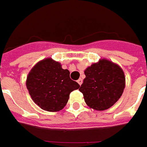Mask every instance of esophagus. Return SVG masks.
Segmentation results:
<instances>
[{
	"label": "esophagus",
	"mask_w": 147,
	"mask_h": 147,
	"mask_svg": "<svg viewBox=\"0 0 147 147\" xmlns=\"http://www.w3.org/2000/svg\"><path fill=\"white\" fill-rule=\"evenodd\" d=\"M82 82H83V81H82V78H79L78 80V83L79 85H81L82 84Z\"/></svg>",
	"instance_id": "34e87169"
}]
</instances>
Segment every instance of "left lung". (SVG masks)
<instances>
[{"mask_svg":"<svg viewBox=\"0 0 147 147\" xmlns=\"http://www.w3.org/2000/svg\"><path fill=\"white\" fill-rule=\"evenodd\" d=\"M79 88L89 108L104 111L115 105L125 88L124 73L118 65L107 59L88 66Z\"/></svg>","mask_w":147,"mask_h":147,"instance_id":"8db88e82","label":"left lung"}]
</instances>
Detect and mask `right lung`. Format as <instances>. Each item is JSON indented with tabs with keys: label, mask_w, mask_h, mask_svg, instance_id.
Instances as JSON below:
<instances>
[{
	"label": "right lung",
	"mask_w": 147,
	"mask_h": 147,
	"mask_svg": "<svg viewBox=\"0 0 147 147\" xmlns=\"http://www.w3.org/2000/svg\"><path fill=\"white\" fill-rule=\"evenodd\" d=\"M27 88L36 105L47 112H59L68 102L69 93L80 85L69 78V71L52 59L38 62L29 72Z\"/></svg>",
	"instance_id": "add662e5"
}]
</instances>
